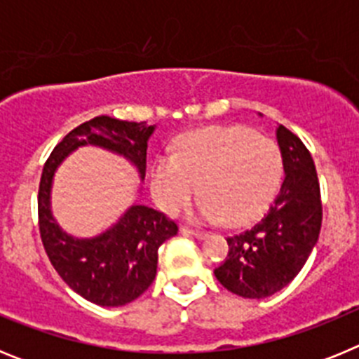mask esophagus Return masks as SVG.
Returning a JSON list of instances; mask_svg holds the SVG:
<instances>
[{
	"label": "esophagus",
	"instance_id": "obj_1",
	"mask_svg": "<svg viewBox=\"0 0 359 359\" xmlns=\"http://www.w3.org/2000/svg\"><path fill=\"white\" fill-rule=\"evenodd\" d=\"M182 231L185 233V236H192V237H196V239H205V237H207V233H205V231L192 230V228H187V226H183Z\"/></svg>",
	"mask_w": 359,
	"mask_h": 359
}]
</instances>
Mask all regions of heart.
<instances>
[{
	"instance_id": "obj_1",
	"label": "heart",
	"mask_w": 359,
	"mask_h": 359,
	"mask_svg": "<svg viewBox=\"0 0 359 359\" xmlns=\"http://www.w3.org/2000/svg\"><path fill=\"white\" fill-rule=\"evenodd\" d=\"M282 176L278 145L241 126H214L180 136L172 156H160L151 167V192L167 214L199 201L192 217L223 219L241 226L264 210Z\"/></svg>"
}]
</instances>
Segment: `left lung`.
I'll return each mask as SVG.
<instances>
[{
  "label": "left lung",
  "instance_id": "8db88e82",
  "mask_svg": "<svg viewBox=\"0 0 359 359\" xmlns=\"http://www.w3.org/2000/svg\"><path fill=\"white\" fill-rule=\"evenodd\" d=\"M284 180L264 217L228 237V255L214 275L243 298H266L286 287L318 243L322 201L315 161L297 135L277 128Z\"/></svg>",
  "mask_w": 359,
  "mask_h": 359
}]
</instances>
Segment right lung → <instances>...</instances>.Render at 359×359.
Returning <instances> with one entry per match:
<instances>
[{"label":"right lung","instance_id":"right-lung-1","mask_svg":"<svg viewBox=\"0 0 359 359\" xmlns=\"http://www.w3.org/2000/svg\"><path fill=\"white\" fill-rule=\"evenodd\" d=\"M156 126L95 116L57 144L41 174L37 210L41 241L62 280L82 298L102 307L133 302L156 277L158 248L177 233L174 221L145 205H131L111 228L95 237L66 233L52 214V185L59 165L84 145L123 156L145 177L147 142Z\"/></svg>","mask_w":359,"mask_h":359}]
</instances>
